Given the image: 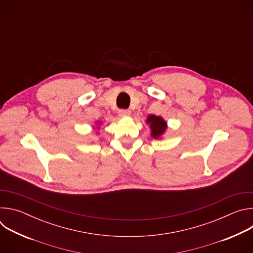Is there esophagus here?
Wrapping results in <instances>:
<instances>
[{"label": "esophagus", "mask_w": 253, "mask_h": 253, "mask_svg": "<svg viewBox=\"0 0 253 253\" xmlns=\"http://www.w3.org/2000/svg\"><path fill=\"white\" fill-rule=\"evenodd\" d=\"M131 115V111L127 109H120L119 110V116L120 117H129Z\"/></svg>", "instance_id": "esophagus-1"}]
</instances>
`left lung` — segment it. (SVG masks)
<instances>
[{
  "label": "left lung",
  "mask_w": 253,
  "mask_h": 253,
  "mask_svg": "<svg viewBox=\"0 0 253 253\" xmlns=\"http://www.w3.org/2000/svg\"><path fill=\"white\" fill-rule=\"evenodd\" d=\"M146 122L150 125L151 136L155 139L160 138L167 129V123L160 116L149 115Z\"/></svg>",
  "instance_id": "8db88e82"
}]
</instances>
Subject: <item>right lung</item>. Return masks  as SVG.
<instances>
[{"mask_svg":"<svg viewBox=\"0 0 253 253\" xmlns=\"http://www.w3.org/2000/svg\"><path fill=\"white\" fill-rule=\"evenodd\" d=\"M98 124H100V122H98Z\"/></svg>","mask_w":253,"mask_h":253,"instance_id":"add662e5","label":"right lung"}]
</instances>
